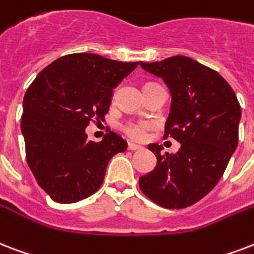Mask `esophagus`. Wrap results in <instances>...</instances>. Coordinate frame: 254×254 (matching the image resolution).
Segmentation results:
<instances>
[{"mask_svg": "<svg viewBox=\"0 0 254 254\" xmlns=\"http://www.w3.org/2000/svg\"><path fill=\"white\" fill-rule=\"evenodd\" d=\"M127 149H129V150H141L142 146H140V145L137 144H133V142H129V144H127Z\"/></svg>", "mask_w": 254, "mask_h": 254, "instance_id": "34e87169", "label": "esophagus"}]
</instances>
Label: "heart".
I'll use <instances>...</instances> for the list:
<instances>
[{"label":"heart","instance_id":"1","mask_svg":"<svg viewBox=\"0 0 254 254\" xmlns=\"http://www.w3.org/2000/svg\"><path fill=\"white\" fill-rule=\"evenodd\" d=\"M121 129L133 140H144L146 131L150 129V124L146 121H127L121 127Z\"/></svg>","mask_w":254,"mask_h":254}]
</instances>
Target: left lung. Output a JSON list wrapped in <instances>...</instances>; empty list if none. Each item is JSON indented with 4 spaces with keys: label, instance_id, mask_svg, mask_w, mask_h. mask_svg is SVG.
<instances>
[{
    "label": "left lung",
    "instance_id": "left-lung-1",
    "mask_svg": "<svg viewBox=\"0 0 254 254\" xmlns=\"http://www.w3.org/2000/svg\"><path fill=\"white\" fill-rule=\"evenodd\" d=\"M140 65L168 85L172 105L164 138L172 137L181 144L174 154L161 153L162 145H149L157 166L140 177V189L160 206L187 208L217 185L237 148L239 100L217 71L189 57L174 56Z\"/></svg>",
    "mask_w": 254,
    "mask_h": 254
}]
</instances>
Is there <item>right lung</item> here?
<instances>
[{"label": "right lung", "instance_id": "1", "mask_svg": "<svg viewBox=\"0 0 254 254\" xmlns=\"http://www.w3.org/2000/svg\"><path fill=\"white\" fill-rule=\"evenodd\" d=\"M138 63H121L93 53L60 57L42 69L24 97L21 130L26 161L38 185L60 204L96 193L114 154L127 141L110 130L100 142L85 127L105 120L113 89Z\"/></svg>", "mask_w": 254, "mask_h": 254}]
</instances>
